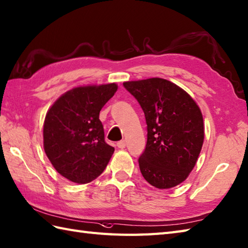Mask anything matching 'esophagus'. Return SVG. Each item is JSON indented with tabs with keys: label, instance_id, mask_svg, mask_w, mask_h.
Here are the masks:
<instances>
[{
	"label": "esophagus",
	"instance_id": "esophagus-1",
	"mask_svg": "<svg viewBox=\"0 0 248 248\" xmlns=\"http://www.w3.org/2000/svg\"><path fill=\"white\" fill-rule=\"evenodd\" d=\"M116 146H117L119 149H124V148H125V141H124V140H120V141L117 142Z\"/></svg>",
	"mask_w": 248,
	"mask_h": 248
}]
</instances>
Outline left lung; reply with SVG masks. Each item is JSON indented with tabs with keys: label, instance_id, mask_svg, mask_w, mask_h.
Wrapping results in <instances>:
<instances>
[{
	"label": "left lung",
	"instance_id": "left-lung-1",
	"mask_svg": "<svg viewBox=\"0 0 248 248\" xmlns=\"http://www.w3.org/2000/svg\"><path fill=\"white\" fill-rule=\"evenodd\" d=\"M145 113L147 145L138 158L145 180L158 189L186 180L204 141L203 115L191 96L162 78L124 82Z\"/></svg>",
	"mask_w": 248,
	"mask_h": 248
}]
</instances>
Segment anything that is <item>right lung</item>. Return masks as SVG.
Masks as SVG:
<instances>
[{
	"label": "right lung",
	"mask_w": 248,
	"mask_h": 248,
	"mask_svg": "<svg viewBox=\"0 0 248 248\" xmlns=\"http://www.w3.org/2000/svg\"><path fill=\"white\" fill-rule=\"evenodd\" d=\"M117 88L116 83L78 86L59 97L46 114L44 151L68 181H94L112 157L115 149L105 140L99 113Z\"/></svg>",
	"instance_id": "1"
}]
</instances>
